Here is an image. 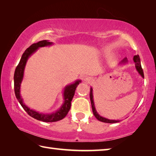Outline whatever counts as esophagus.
Returning a JSON list of instances; mask_svg holds the SVG:
<instances>
[{"label":"esophagus","mask_w":156,"mask_h":156,"mask_svg":"<svg viewBox=\"0 0 156 156\" xmlns=\"http://www.w3.org/2000/svg\"><path fill=\"white\" fill-rule=\"evenodd\" d=\"M84 82H85V83H90L91 82V78H89V77H87V78H85L84 79Z\"/></svg>","instance_id":"obj_1"}]
</instances>
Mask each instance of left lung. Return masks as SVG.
Segmentation results:
<instances>
[{"label": "left lung", "mask_w": 156, "mask_h": 156, "mask_svg": "<svg viewBox=\"0 0 156 156\" xmlns=\"http://www.w3.org/2000/svg\"><path fill=\"white\" fill-rule=\"evenodd\" d=\"M133 60L136 63V67L138 70V72H139L140 74L142 76V78H144V72L143 70H142V68L141 67V62H140V56L139 55H136V56H133ZM126 60L124 59L123 62H126ZM90 100H91V107H92V111H93L94 115H95L98 120L101 121V122H106V123H115V122H118L119 120H109L107 119V118L101 117L100 115H98V113H97L96 109H95V106H94V100H93V94H92V88H91L90 90Z\"/></svg>", "instance_id": "left-lung-1"}]
</instances>
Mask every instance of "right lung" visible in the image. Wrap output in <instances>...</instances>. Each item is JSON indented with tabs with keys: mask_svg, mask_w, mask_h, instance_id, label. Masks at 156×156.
<instances>
[{
	"mask_svg": "<svg viewBox=\"0 0 156 156\" xmlns=\"http://www.w3.org/2000/svg\"><path fill=\"white\" fill-rule=\"evenodd\" d=\"M51 43H50V42L47 41H41L36 43L32 44L30 47H28L25 50V52L23 53L20 62L17 65L16 68L14 76L15 95L18 100V102H20L21 106L23 107L24 110L31 117L35 118V119L38 120H41L46 122H56V121L63 119L67 115L69 111L71 108V105H72V102H72L73 97L75 94L76 89L79 84V83L80 82V80H77L75 83L69 84V86L66 87L64 91V104H63L62 107L55 113H51V114H42V113H39L35 112V111L30 109V108H28L27 106H25L23 104V100L20 98V86L21 81L23 80V73H24V69L26 65V62H27L28 58L34 52H35L38 47L50 45V44H51Z\"/></svg>",
	"mask_w": 156,
	"mask_h": 156,
	"instance_id": "1",
	"label": "right lung"
}]
</instances>
